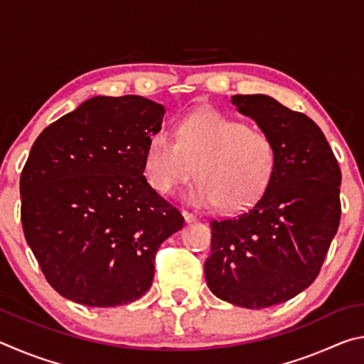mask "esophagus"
Returning a JSON list of instances; mask_svg holds the SVG:
<instances>
[{
  "label": "esophagus",
  "instance_id": "obj_1",
  "mask_svg": "<svg viewBox=\"0 0 364 364\" xmlns=\"http://www.w3.org/2000/svg\"><path fill=\"white\" fill-rule=\"evenodd\" d=\"M183 218H184V221H186V223H194V221L197 220L196 215L189 213V212H186V210H183Z\"/></svg>",
  "mask_w": 364,
  "mask_h": 364
}]
</instances>
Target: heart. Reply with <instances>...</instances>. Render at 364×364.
<instances>
[{"instance_id":"b5f03b06","label":"heart","mask_w":364,"mask_h":364,"mask_svg":"<svg viewBox=\"0 0 364 364\" xmlns=\"http://www.w3.org/2000/svg\"><path fill=\"white\" fill-rule=\"evenodd\" d=\"M278 151L267 133L217 110L196 112L178 123L176 139L152 134L144 152L147 183L170 196L193 173L189 200L234 213L260 199L273 180Z\"/></svg>"}]
</instances>
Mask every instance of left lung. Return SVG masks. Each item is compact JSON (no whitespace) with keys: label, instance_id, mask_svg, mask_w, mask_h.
Returning <instances> with one entry per match:
<instances>
[{"label":"left lung","instance_id":"8db88e82","mask_svg":"<svg viewBox=\"0 0 364 364\" xmlns=\"http://www.w3.org/2000/svg\"><path fill=\"white\" fill-rule=\"evenodd\" d=\"M273 139L278 165L247 212L212 221L207 286L218 299L260 310L295 297L316 279L341 221L342 173L323 132L267 95L231 97Z\"/></svg>","mask_w":364,"mask_h":364}]
</instances>
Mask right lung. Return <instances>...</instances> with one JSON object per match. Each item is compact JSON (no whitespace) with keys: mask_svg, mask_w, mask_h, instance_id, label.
<instances>
[{"mask_svg":"<svg viewBox=\"0 0 364 364\" xmlns=\"http://www.w3.org/2000/svg\"><path fill=\"white\" fill-rule=\"evenodd\" d=\"M164 115L143 96H95L33 143L21 175L22 228L63 297L117 306L149 291L157 249L184 223L144 176Z\"/></svg>","mask_w":364,"mask_h":364,"instance_id":"obj_1","label":"right lung"}]
</instances>
